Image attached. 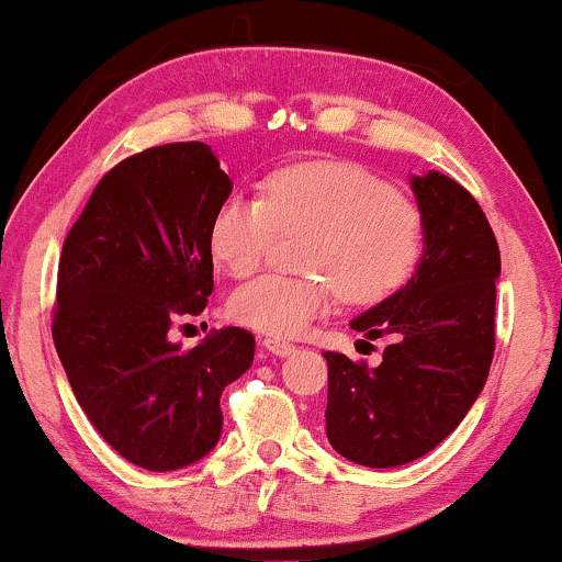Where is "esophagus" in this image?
Segmentation results:
<instances>
[{"instance_id":"1","label":"esophagus","mask_w":562,"mask_h":562,"mask_svg":"<svg viewBox=\"0 0 562 562\" xmlns=\"http://www.w3.org/2000/svg\"><path fill=\"white\" fill-rule=\"evenodd\" d=\"M263 348H266L268 352H273V356L286 358V356H291V352L296 350V345L289 342V340H281V337H266Z\"/></svg>"}]
</instances>
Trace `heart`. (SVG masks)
Returning a JSON list of instances; mask_svg holds the SVG:
<instances>
[{"label": "heart", "instance_id": "obj_1", "mask_svg": "<svg viewBox=\"0 0 562 562\" xmlns=\"http://www.w3.org/2000/svg\"><path fill=\"white\" fill-rule=\"evenodd\" d=\"M310 233L304 268L266 273L229 296V314L268 335H299L337 291L371 304L404 286L422 256V214L379 176L348 160H306L268 176L263 199L233 196L212 220L210 248L235 279L256 273L276 235Z\"/></svg>", "mask_w": 562, "mask_h": 562}]
</instances>
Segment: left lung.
<instances>
[{
  "mask_svg": "<svg viewBox=\"0 0 562 562\" xmlns=\"http://www.w3.org/2000/svg\"><path fill=\"white\" fill-rule=\"evenodd\" d=\"M409 187L425 227L417 271L350 322L366 340L389 337L383 360L325 352L327 440L368 468L412 463L456 432L494 360L502 258L486 214L440 171L409 176Z\"/></svg>",
  "mask_w": 562,
  "mask_h": 562,
  "instance_id": "obj_1",
  "label": "left lung"
}]
</instances>
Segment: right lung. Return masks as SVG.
I'll return each mask as SVG.
<instances>
[{"label": "right lung", "instance_id": "right-lung-1", "mask_svg": "<svg viewBox=\"0 0 562 562\" xmlns=\"http://www.w3.org/2000/svg\"><path fill=\"white\" fill-rule=\"evenodd\" d=\"M233 181L206 143L148 148L97 183L58 263L53 342L97 432L145 471H179L214 450L220 396L252 366L248 329L196 348L171 340L212 294V220Z\"/></svg>", "mask_w": 562, "mask_h": 562}]
</instances>
